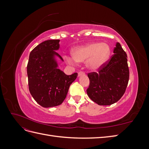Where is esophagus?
I'll use <instances>...</instances> for the list:
<instances>
[{"mask_svg": "<svg viewBox=\"0 0 149 149\" xmlns=\"http://www.w3.org/2000/svg\"><path fill=\"white\" fill-rule=\"evenodd\" d=\"M83 75H84V72H83V71H80V72H79L78 73V76L79 77V76H83Z\"/></svg>", "mask_w": 149, "mask_h": 149, "instance_id": "esophagus-1", "label": "esophagus"}]
</instances>
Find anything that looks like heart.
<instances>
[{"mask_svg":"<svg viewBox=\"0 0 149 149\" xmlns=\"http://www.w3.org/2000/svg\"><path fill=\"white\" fill-rule=\"evenodd\" d=\"M111 48L106 43L90 42L72 49L71 57L76 62L86 61V66L89 70L97 71L104 65L110 56ZM72 62L71 59H68Z\"/></svg>","mask_w":149,"mask_h":149,"instance_id":"heart-1","label":"heart"}]
</instances>
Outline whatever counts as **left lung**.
Here are the masks:
<instances>
[{
	"instance_id": "obj_1",
	"label": "left lung",
	"mask_w": 149,
	"mask_h": 149,
	"mask_svg": "<svg viewBox=\"0 0 149 149\" xmlns=\"http://www.w3.org/2000/svg\"><path fill=\"white\" fill-rule=\"evenodd\" d=\"M113 53V56L99 73L93 72L88 74L90 83L86 90L88 96L100 106H109L118 102L127 86L129 71L127 55L118 42Z\"/></svg>"
}]
</instances>
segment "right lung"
I'll return each mask as SVG.
<instances>
[{"label": "right lung", "instance_id": "1", "mask_svg": "<svg viewBox=\"0 0 149 149\" xmlns=\"http://www.w3.org/2000/svg\"><path fill=\"white\" fill-rule=\"evenodd\" d=\"M60 41L46 40L30 53L27 65L29 91L35 101L43 107L60 105L78 76L77 73L66 75L58 68L56 58L63 61L56 52L60 48Z\"/></svg>", "mask_w": 149, "mask_h": 149}]
</instances>
